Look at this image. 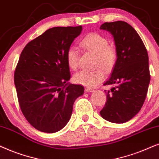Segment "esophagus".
<instances>
[{
  "label": "esophagus",
  "instance_id": "34e87169",
  "mask_svg": "<svg viewBox=\"0 0 159 159\" xmlns=\"http://www.w3.org/2000/svg\"><path fill=\"white\" fill-rule=\"evenodd\" d=\"M94 91V89H92L91 88H88V87H86L85 88V92H92Z\"/></svg>",
  "mask_w": 159,
  "mask_h": 159
}]
</instances>
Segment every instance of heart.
<instances>
[{"mask_svg":"<svg viewBox=\"0 0 159 159\" xmlns=\"http://www.w3.org/2000/svg\"><path fill=\"white\" fill-rule=\"evenodd\" d=\"M84 49L94 54V66L100 67L106 73L114 68L117 62V52L106 38L98 33H93L86 36L80 43ZM67 64L72 70L78 67V51L74 47H70L65 54ZM104 78V74L100 67L93 70H81L73 75L75 83L88 87H94Z\"/></svg>","mask_w":159,"mask_h":159,"instance_id":"1","label":"heart"}]
</instances>
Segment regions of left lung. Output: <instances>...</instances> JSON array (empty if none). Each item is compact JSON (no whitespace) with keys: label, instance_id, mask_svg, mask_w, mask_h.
I'll return each mask as SVG.
<instances>
[{"label":"left lung","instance_id":"8db88e82","mask_svg":"<svg viewBox=\"0 0 159 159\" xmlns=\"http://www.w3.org/2000/svg\"><path fill=\"white\" fill-rule=\"evenodd\" d=\"M100 29L113 35L117 62L104 84L113 87L105 90L107 101L99 113L107 121L123 124L137 115L145 100L151 80L148 55L138 33L126 22H105Z\"/></svg>","mask_w":159,"mask_h":159}]
</instances>
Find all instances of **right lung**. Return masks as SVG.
I'll return each mask as SVG.
<instances>
[{
    "label": "right lung",
    "mask_w": 159,
    "mask_h": 159,
    "mask_svg": "<svg viewBox=\"0 0 159 159\" xmlns=\"http://www.w3.org/2000/svg\"><path fill=\"white\" fill-rule=\"evenodd\" d=\"M82 26L56 27L30 41L21 53L14 84L21 111L37 130L54 133L71 117L74 102L83 86L69 84L65 54Z\"/></svg>",
    "instance_id": "right-lung-1"
}]
</instances>
